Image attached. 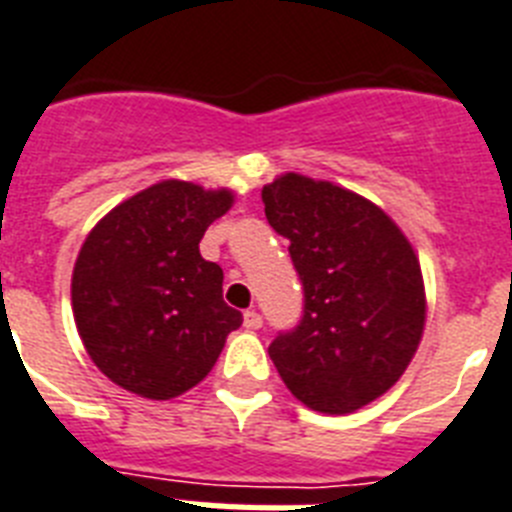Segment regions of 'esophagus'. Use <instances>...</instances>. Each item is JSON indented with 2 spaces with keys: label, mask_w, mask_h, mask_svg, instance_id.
I'll list each match as a JSON object with an SVG mask.
<instances>
[{
  "label": "esophagus",
  "mask_w": 512,
  "mask_h": 512,
  "mask_svg": "<svg viewBox=\"0 0 512 512\" xmlns=\"http://www.w3.org/2000/svg\"><path fill=\"white\" fill-rule=\"evenodd\" d=\"M244 328L247 330L263 328V317H260V312H255V309H247V312H244Z\"/></svg>",
  "instance_id": "esophagus-1"
}]
</instances>
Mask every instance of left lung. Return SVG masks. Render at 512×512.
Wrapping results in <instances>:
<instances>
[{
  "label": "left lung",
  "instance_id": "1",
  "mask_svg": "<svg viewBox=\"0 0 512 512\" xmlns=\"http://www.w3.org/2000/svg\"><path fill=\"white\" fill-rule=\"evenodd\" d=\"M263 203L304 286L302 322L270 343V359L307 409L354 414L388 393L419 349V257L380 205L333 182L289 171L265 184Z\"/></svg>",
  "mask_w": 512,
  "mask_h": 512
}]
</instances>
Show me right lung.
<instances>
[{
    "label": "right lung",
    "instance_id": "1",
    "mask_svg": "<svg viewBox=\"0 0 512 512\" xmlns=\"http://www.w3.org/2000/svg\"><path fill=\"white\" fill-rule=\"evenodd\" d=\"M234 192L163 179L111 208L72 270V312L103 375L150 401H171L208 375L242 312L223 302V270L200 239Z\"/></svg>",
    "mask_w": 512,
    "mask_h": 512
}]
</instances>
